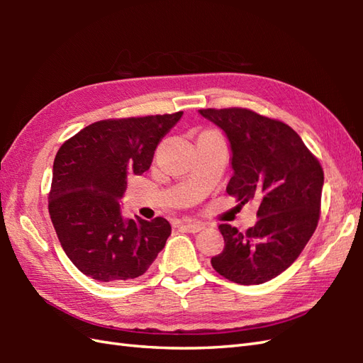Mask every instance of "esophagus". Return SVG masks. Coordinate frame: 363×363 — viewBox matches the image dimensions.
I'll return each mask as SVG.
<instances>
[{
  "label": "esophagus",
  "instance_id": "34e87169",
  "mask_svg": "<svg viewBox=\"0 0 363 363\" xmlns=\"http://www.w3.org/2000/svg\"><path fill=\"white\" fill-rule=\"evenodd\" d=\"M182 228L187 230V233H199V230L204 229V225H201V223H184Z\"/></svg>",
  "mask_w": 363,
  "mask_h": 363
}]
</instances>
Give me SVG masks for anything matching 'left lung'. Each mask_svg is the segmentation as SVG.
<instances>
[{"label":"left lung","instance_id":"left-lung-1","mask_svg":"<svg viewBox=\"0 0 363 363\" xmlns=\"http://www.w3.org/2000/svg\"><path fill=\"white\" fill-rule=\"evenodd\" d=\"M228 137L234 174L226 191L242 204L257 198V223L246 233L220 225L225 250L215 272L257 285L285 272L317 229L325 174L318 159L289 125L250 109H201Z\"/></svg>","mask_w":363,"mask_h":363}]
</instances>
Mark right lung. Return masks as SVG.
<instances>
[{
	"mask_svg": "<svg viewBox=\"0 0 363 363\" xmlns=\"http://www.w3.org/2000/svg\"><path fill=\"white\" fill-rule=\"evenodd\" d=\"M182 112L101 120L60 146L52 165L48 211L59 242L81 273L99 282L142 276L164 250L169 223L125 218L128 176L151 167L159 142Z\"/></svg>",
	"mask_w": 363,
	"mask_h": 363,
	"instance_id": "right-lung-1",
	"label": "right lung"
}]
</instances>
